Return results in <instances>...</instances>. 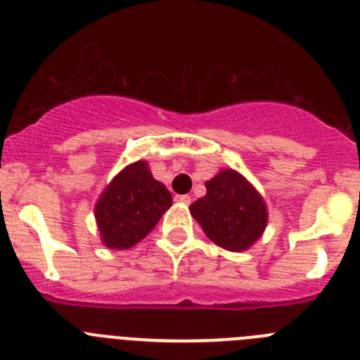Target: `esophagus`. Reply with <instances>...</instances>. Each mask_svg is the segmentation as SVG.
<instances>
[{
  "instance_id": "obj_1",
  "label": "esophagus",
  "mask_w": 360,
  "mask_h": 360,
  "mask_svg": "<svg viewBox=\"0 0 360 360\" xmlns=\"http://www.w3.org/2000/svg\"><path fill=\"white\" fill-rule=\"evenodd\" d=\"M174 200H176L178 203H184V205H189V203H191V196L189 195H176V196H174Z\"/></svg>"
}]
</instances>
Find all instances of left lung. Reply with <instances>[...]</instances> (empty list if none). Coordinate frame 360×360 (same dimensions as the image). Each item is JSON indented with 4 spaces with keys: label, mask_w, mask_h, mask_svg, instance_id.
I'll return each instance as SVG.
<instances>
[{
    "label": "left lung",
    "mask_w": 360,
    "mask_h": 360,
    "mask_svg": "<svg viewBox=\"0 0 360 360\" xmlns=\"http://www.w3.org/2000/svg\"><path fill=\"white\" fill-rule=\"evenodd\" d=\"M207 195L191 205L205 236L221 249L240 252L262 236L266 207L262 196L240 173L225 169L205 184Z\"/></svg>",
    "instance_id": "1"
}]
</instances>
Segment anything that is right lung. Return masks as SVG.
Returning a JSON list of instances; mask_svg holds the SVG:
<instances>
[{"label": "right lung", "mask_w": 360, "mask_h": 360, "mask_svg": "<svg viewBox=\"0 0 360 360\" xmlns=\"http://www.w3.org/2000/svg\"><path fill=\"white\" fill-rule=\"evenodd\" d=\"M171 203V193L153 178L146 162L128 165L95 207L103 241L110 249H129L148 236Z\"/></svg>", "instance_id": "add662e5"}]
</instances>
